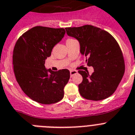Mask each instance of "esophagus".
<instances>
[{
    "instance_id": "34e87169",
    "label": "esophagus",
    "mask_w": 135,
    "mask_h": 135,
    "mask_svg": "<svg viewBox=\"0 0 135 135\" xmlns=\"http://www.w3.org/2000/svg\"><path fill=\"white\" fill-rule=\"evenodd\" d=\"M77 73V71H75V70H71V71H70V75H71V77H73V76L75 75H76Z\"/></svg>"
}]
</instances>
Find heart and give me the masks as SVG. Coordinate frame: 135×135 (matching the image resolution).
Masks as SVG:
<instances>
[{
	"instance_id": "obj_1",
	"label": "heart",
	"mask_w": 135,
	"mask_h": 135,
	"mask_svg": "<svg viewBox=\"0 0 135 135\" xmlns=\"http://www.w3.org/2000/svg\"><path fill=\"white\" fill-rule=\"evenodd\" d=\"M69 40H70V39H69Z\"/></svg>"
}]
</instances>
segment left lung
<instances>
[{
	"label": "left lung",
	"mask_w": 135,
	"mask_h": 135,
	"mask_svg": "<svg viewBox=\"0 0 135 135\" xmlns=\"http://www.w3.org/2000/svg\"><path fill=\"white\" fill-rule=\"evenodd\" d=\"M66 34L79 41L80 53L94 72L79 71L83 81L79 85L82 97L100 100L114 93L125 71L122 52L116 40L108 32L91 25L66 28Z\"/></svg>",
	"instance_id": "left-lung-1"
}]
</instances>
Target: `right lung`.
I'll use <instances>...</instances> for the list:
<instances>
[{
	"instance_id": "obj_1",
	"label": "right lung",
	"mask_w": 135,
	"mask_h": 135,
	"mask_svg": "<svg viewBox=\"0 0 135 135\" xmlns=\"http://www.w3.org/2000/svg\"><path fill=\"white\" fill-rule=\"evenodd\" d=\"M65 32L64 28L35 26L23 34L16 43L13 64L16 80L23 92L37 103L50 105L64 97L70 72L68 69H46L45 62Z\"/></svg>"
}]
</instances>
